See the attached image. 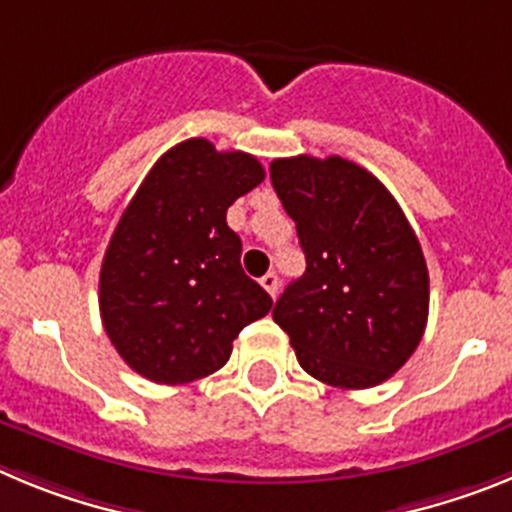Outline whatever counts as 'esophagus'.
Returning a JSON list of instances; mask_svg holds the SVG:
<instances>
[{
    "label": "esophagus",
    "instance_id": "1",
    "mask_svg": "<svg viewBox=\"0 0 512 512\" xmlns=\"http://www.w3.org/2000/svg\"><path fill=\"white\" fill-rule=\"evenodd\" d=\"M261 287H264L271 297H277L279 295V277H277V274H274V271L264 274V277H261Z\"/></svg>",
    "mask_w": 512,
    "mask_h": 512
}]
</instances>
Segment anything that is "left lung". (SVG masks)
<instances>
[{
	"mask_svg": "<svg viewBox=\"0 0 512 512\" xmlns=\"http://www.w3.org/2000/svg\"><path fill=\"white\" fill-rule=\"evenodd\" d=\"M271 184L307 261L274 320L310 377L377 387L413 356L428 320L418 235L377 176L341 156L277 158Z\"/></svg>",
	"mask_w": 512,
	"mask_h": 512,
	"instance_id": "1",
	"label": "left lung"
}]
</instances>
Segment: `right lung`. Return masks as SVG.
I'll list each match as a JSON object with an SVG mask.
<instances>
[{
    "label": "right lung",
    "instance_id": "1",
    "mask_svg": "<svg viewBox=\"0 0 512 512\" xmlns=\"http://www.w3.org/2000/svg\"><path fill=\"white\" fill-rule=\"evenodd\" d=\"M261 182L251 153L189 138L158 158L125 207L99 271V312L140 377L184 384L217 372L238 333L271 310L225 220Z\"/></svg>",
    "mask_w": 512,
    "mask_h": 512
}]
</instances>
